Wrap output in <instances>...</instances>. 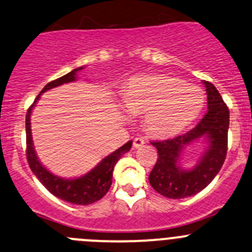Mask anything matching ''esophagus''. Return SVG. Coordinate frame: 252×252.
Returning <instances> with one entry per match:
<instances>
[{
	"label": "esophagus",
	"instance_id": "esophagus-1",
	"mask_svg": "<svg viewBox=\"0 0 252 252\" xmlns=\"http://www.w3.org/2000/svg\"><path fill=\"white\" fill-rule=\"evenodd\" d=\"M145 145V138L142 137H135L133 138V147L140 148L141 146Z\"/></svg>",
	"mask_w": 252,
	"mask_h": 252
}]
</instances>
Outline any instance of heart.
I'll return each mask as SVG.
<instances>
[{"mask_svg": "<svg viewBox=\"0 0 252 252\" xmlns=\"http://www.w3.org/2000/svg\"><path fill=\"white\" fill-rule=\"evenodd\" d=\"M202 89L186 85L169 75L132 79L122 93V102L131 114H145V126L157 136L181 132L198 117L204 106Z\"/></svg>", "mask_w": 252, "mask_h": 252, "instance_id": "1", "label": "heart"}]
</instances>
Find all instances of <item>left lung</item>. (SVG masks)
Returning a JSON list of instances; mask_svg holds the SVG:
<instances>
[{
  "label": "left lung",
  "mask_w": 252,
  "mask_h": 252,
  "mask_svg": "<svg viewBox=\"0 0 252 252\" xmlns=\"http://www.w3.org/2000/svg\"><path fill=\"white\" fill-rule=\"evenodd\" d=\"M208 111L195 127L163 141H153L158 158L151 171L150 184L160 195L179 199L194 195L205 188L219 173L227 152L229 109L221 95L209 81H204ZM205 137L208 148L194 169L187 171L179 166L181 151L194 140Z\"/></svg>",
  "instance_id": "obj_1"
}]
</instances>
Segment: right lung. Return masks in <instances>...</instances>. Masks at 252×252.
<instances>
[{"instance_id":"1","label":"right lung","mask_w":252,"mask_h":252,"mask_svg":"<svg viewBox=\"0 0 252 252\" xmlns=\"http://www.w3.org/2000/svg\"><path fill=\"white\" fill-rule=\"evenodd\" d=\"M81 68L74 69L70 73L65 74L62 78L56 79L50 81L43 88L40 94H43L47 90L53 88H57L59 85H63L65 83H71L76 80V71L81 70ZM40 94L35 97L34 102L28 109L27 115H26V136H27V160L31 169L34 173V176L39 179L40 183L59 199L68 202L70 204L76 205H89L97 202L109 191L110 187L112 183V171H114L115 164L117 160L122 157V155L131 150L132 141H128L120 148H117L115 152L105 157L104 159L97 164L95 168L86 173L85 176H81L79 178L74 179H64L58 176H54L50 173L44 166L39 162L37 155H35L34 147H33L32 132H31V112L34 107V104L39 99Z\"/></svg>"}]
</instances>
